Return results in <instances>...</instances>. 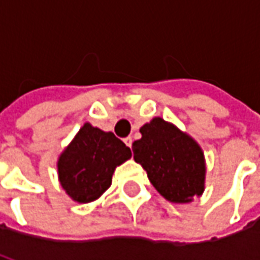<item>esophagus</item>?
<instances>
[{
	"label": "esophagus",
	"mask_w": 260,
	"mask_h": 260,
	"mask_svg": "<svg viewBox=\"0 0 260 260\" xmlns=\"http://www.w3.org/2000/svg\"><path fill=\"white\" fill-rule=\"evenodd\" d=\"M124 142H125V145H126V146L131 147V146H132V142H134V139H132L131 136H128V138H125Z\"/></svg>",
	"instance_id": "esophagus-1"
}]
</instances>
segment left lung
I'll return each mask as SVG.
<instances>
[{
    "mask_svg": "<svg viewBox=\"0 0 260 260\" xmlns=\"http://www.w3.org/2000/svg\"><path fill=\"white\" fill-rule=\"evenodd\" d=\"M132 143L134 158L161 196L173 203H188L205 191V156L191 136L160 117L141 128Z\"/></svg>",
    "mask_w": 260,
    "mask_h": 260,
    "instance_id": "8db88e82",
    "label": "left lung"
}]
</instances>
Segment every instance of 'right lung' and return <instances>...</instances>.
<instances>
[{"label":"right lung","mask_w":260,"mask_h":260,"mask_svg":"<svg viewBox=\"0 0 260 260\" xmlns=\"http://www.w3.org/2000/svg\"><path fill=\"white\" fill-rule=\"evenodd\" d=\"M131 156L129 147L113 132L86 122L58 158L61 186L75 202L96 201L111 185L117 166Z\"/></svg>","instance_id":"obj_1"}]
</instances>
